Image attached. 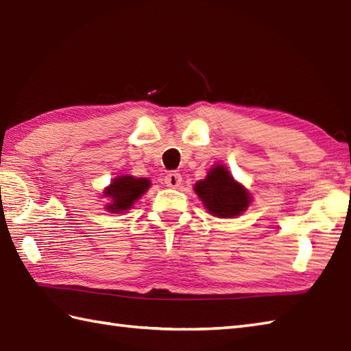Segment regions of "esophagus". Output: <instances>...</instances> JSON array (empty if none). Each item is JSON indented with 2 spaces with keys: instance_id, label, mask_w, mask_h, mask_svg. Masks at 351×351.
I'll return each instance as SVG.
<instances>
[{
  "instance_id": "34e87169",
  "label": "esophagus",
  "mask_w": 351,
  "mask_h": 351,
  "mask_svg": "<svg viewBox=\"0 0 351 351\" xmlns=\"http://www.w3.org/2000/svg\"><path fill=\"white\" fill-rule=\"evenodd\" d=\"M181 182H182V176L180 173H176V171H171V173H167L166 178H164V184L171 189L180 187Z\"/></svg>"
}]
</instances>
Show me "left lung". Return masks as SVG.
I'll use <instances>...</instances> for the list:
<instances>
[{
  "instance_id": "8db88e82",
  "label": "left lung",
  "mask_w": 351,
  "mask_h": 351,
  "mask_svg": "<svg viewBox=\"0 0 351 351\" xmlns=\"http://www.w3.org/2000/svg\"><path fill=\"white\" fill-rule=\"evenodd\" d=\"M195 191L215 217H235L247 210L250 204L249 193L235 182L223 166H215L208 171L205 180L195 185Z\"/></svg>"
}]
</instances>
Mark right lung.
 <instances>
[{"label":"right lung","mask_w":351,"mask_h":351,"mask_svg":"<svg viewBox=\"0 0 351 351\" xmlns=\"http://www.w3.org/2000/svg\"><path fill=\"white\" fill-rule=\"evenodd\" d=\"M149 181L146 178L121 176L110 184V187L104 191L106 197L111 199V204L107 206L110 213H122L130 210L132 204L149 189Z\"/></svg>","instance_id":"add662e5"}]
</instances>
